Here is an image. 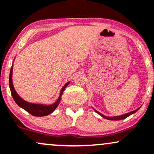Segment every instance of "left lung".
<instances>
[{
    "instance_id": "obj_1",
    "label": "left lung",
    "mask_w": 154,
    "mask_h": 154,
    "mask_svg": "<svg viewBox=\"0 0 154 154\" xmlns=\"http://www.w3.org/2000/svg\"><path fill=\"white\" fill-rule=\"evenodd\" d=\"M140 107L139 108H137V109H135V110L131 111V112H128V113H126V114H124V115H121V116H104V115L102 114V113L99 112V111H97V110H96V109H94V107H93V109H94V110L95 111V112H96V113H98V114H99V116H101L102 118H105V119H107V120H110V121H120V120L124 119V118L129 117V116H131V115L134 114V113L136 112L137 111L138 109H140Z\"/></svg>"
}]
</instances>
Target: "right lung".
I'll use <instances>...</instances> for the list:
<instances>
[{"label": "right lung", "mask_w": 154, "mask_h": 154, "mask_svg": "<svg viewBox=\"0 0 154 154\" xmlns=\"http://www.w3.org/2000/svg\"><path fill=\"white\" fill-rule=\"evenodd\" d=\"M15 59V58H14ZM13 66H14V61H13L12 66H11V71H10L9 74V80H8V83H9V88L10 91H11V96H12L13 99H14V102L17 104L19 107H20L23 109H24L25 111L29 112L32 116H36V117H42V116H46L48 115L51 114V113L56 109L57 107L59 105L61 99L62 94H63V91L65 90L66 88L68 86V85L70 83V81L66 83L65 85L63 86L61 90L60 91V94L58 99L56 102L52 103L51 104H37V103H31L27 101L24 100L22 99L19 96V94L17 93L16 90L14 89V85H13V81H12V74H13Z\"/></svg>", "instance_id": "right-lung-1"}]
</instances>
